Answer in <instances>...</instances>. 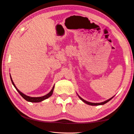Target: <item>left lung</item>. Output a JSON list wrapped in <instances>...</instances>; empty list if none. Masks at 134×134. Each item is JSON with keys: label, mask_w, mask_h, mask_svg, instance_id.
Here are the masks:
<instances>
[{"label": "left lung", "mask_w": 134, "mask_h": 134, "mask_svg": "<svg viewBox=\"0 0 134 134\" xmlns=\"http://www.w3.org/2000/svg\"><path fill=\"white\" fill-rule=\"evenodd\" d=\"M79 98H80V99L81 100L83 101L84 102H85V103H87V104H88V105H92V106H96V105H104V104H105V103H107V102H108L110 100L113 98V97H112V98H110V99H108V100H106V101H105V102H102V103H91V102H87V101H86L85 100H84L83 99L81 98V97H80V96H79Z\"/></svg>", "instance_id": "left-lung-1"}]
</instances>
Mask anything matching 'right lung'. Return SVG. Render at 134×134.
Wrapping results in <instances>:
<instances>
[{"label": "right lung", "instance_id": "obj_1", "mask_svg": "<svg viewBox=\"0 0 134 134\" xmlns=\"http://www.w3.org/2000/svg\"><path fill=\"white\" fill-rule=\"evenodd\" d=\"M10 79H11V81H12L13 85L14 86V87H15V89H16V90L18 92V93H19L20 94H21V96L22 97H23V98H24V99H25L26 100L28 101V102H41V101H42V100H45V99L48 98L49 97H50V96H51L52 94H53V90H54V86L53 87V89H52V90H51L50 92L48 93V94H46V95H45V96H42V97H29V96H26V95H25V94H24V93H22L21 92H20L19 90L17 89L14 83H13V80H12V78H11V76H10Z\"/></svg>", "mask_w": 134, "mask_h": 134}]
</instances>
